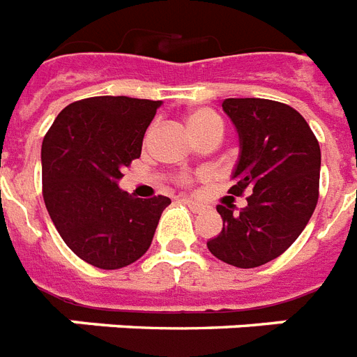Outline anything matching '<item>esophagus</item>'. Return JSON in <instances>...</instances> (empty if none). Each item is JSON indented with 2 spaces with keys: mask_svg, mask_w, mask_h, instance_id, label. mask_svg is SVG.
Here are the masks:
<instances>
[{
  "mask_svg": "<svg viewBox=\"0 0 357 357\" xmlns=\"http://www.w3.org/2000/svg\"><path fill=\"white\" fill-rule=\"evenodd\" d=\"M181 202H184L192 212H204L206 210V206L202 204V202L199 201H193V199H190V197H184V199H181Z\"/></svg>",
  "mask_w": 357,
  "mask_h": 357,
  "instance_id": "34e87169",
  "label": "esophagus"
}]
</instances>
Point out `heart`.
I'll use <instances>...</instances> for the list:
<instances>
[{"instance_id":"1","label":"heart","mask_w":357,"mask_h":357,"mask_svg":"<svg viewBox=\"0 0 357 357\" xmlns=\"http://www.w3.org/2000/svg\"><path fill=\"white\" fill-rule=\"evenodd\" d=\"M188 125L195 132L199 139H206L210 136H223L225 123L215 110L208 107H197L188 112Z\"/></svg>"}]
</instances>
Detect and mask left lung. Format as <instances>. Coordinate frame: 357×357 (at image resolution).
Instances as JSON below:
<instances>
[{
	"mask_svg": "<svg viewBox=\"0 0 357 357\" xmlns=\"http://www.w3.org/2000/svg\"><path fill=\"white\" fill-rule=\"evenodd\" d=\"M221 105L239 139L228 193H252L241 210L218 204L223 230L206 247L225 264L250 269L278 258L306 228L319 199L321 147L306 119L284 102L245 98Z\"/></svg>",
	"mask_w": 357,
	"mask_h": 357,
	"instance_id": "8db88e82",
	"label": "left lung"
}]
</instances>
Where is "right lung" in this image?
I'll use <instances>...</instances> for the list:
<instances>
[{"label": "right lung", "mask_w": 357, "mask_h": 357, "mask_svg": "<svg viewBox=\"0 0 357 357\" xmlns=\"http://www.w3.org/2000/svg\"><path fill=\"white\" fill-rule=\"evenodd\" d=\"M160 107L125 96L81 99L42 142L45 208L64 243L93 267L121 269L142 258L171 204L169 197L136 199L119 188Z\"/></svg>", "instance_id": "add662e5"}]
</instances>
